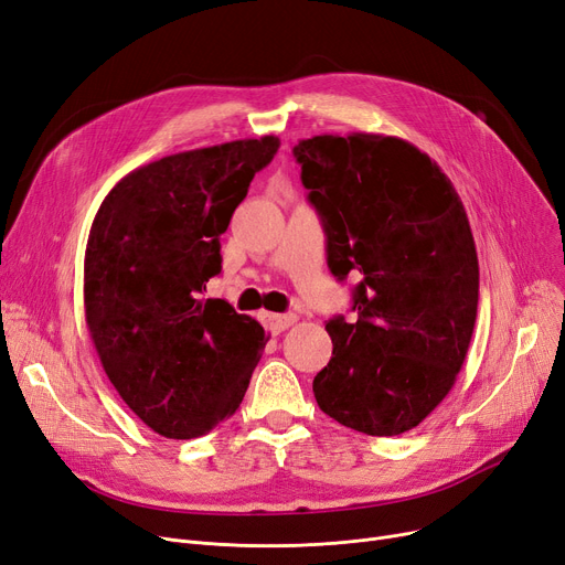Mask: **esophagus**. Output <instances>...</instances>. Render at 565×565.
Instances as JSON below:
<instances>
[{"mask_svg":"<svg viewBox=\"0 0 565 565\" xmlns=\"http://www.w3.org/2000/svg\"><path fill=\"white\" fill-rule=\"evenodd\" d=\"M294 321H297V315H291V312H287V315H268V327L274 329V333H280V331L289 329Z\"/></svg>","mask_w":565,"mask_h":565,"instance_id":"34e87169","label":"esophagus"}]
</instances>
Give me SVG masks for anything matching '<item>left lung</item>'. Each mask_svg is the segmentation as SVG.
<instances>
[{"instance_id":"obj_1","label":"left lung","mask_w":565,"mask_h":565,"mask_svg":"<svg viewBox=\"0 0 565 565\" xmlns=\"http://www.w3.org/2000/svg\"><path fill=\"white\" fill-rule=\"evenodd\" d=\"M294 156L331 274L361 276L359 319L327 321L333 356L315 399L356 433L402 435L437 409L469 352L478 255L465 204L433 158L393 136L324 132Z\"/></svg>"}]
</instances>
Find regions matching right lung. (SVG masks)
I'll list each match as a JSON object with an SVG mask.
<instances>
[{"instance_id": "right-lung-1", "label": "right lung", "mask_w": 565, "mask_h": 565, "mask_svg": "<svg viewBox=\"0 0 565 565\" xmlns=\"http://www.w3.org/2000/svg\"><path fill=\"white\" fill-rule=\"evenodd\" d=\"M274 136L172 153L128 172L98 206L85 250V317L107 380L168 439H195L244 399L268 333L223 299L221 234Z\"/></svg>"}]
</instances>
